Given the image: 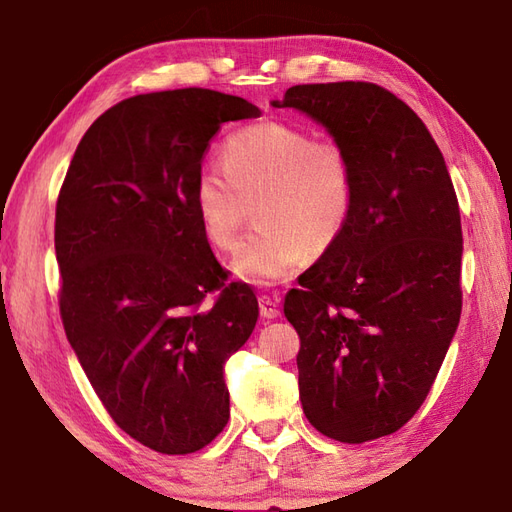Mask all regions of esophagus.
I'll use <instances>...</instances> for the list:
<instances>
[{"label": "esophagus", "instance_id": "esophagus-1", "mask_svg": "<svg viewBox=\"0 0 512 512\" xmlns=\"http://www.w3.org/2000/svg\"><path fill=\"white\" fill-rule=\"evenodd\" d=\"M259 311L264 318H277L280 316V300L271 296H259Z\"/></svg>", "mask_w": 512, "mask_h": 512}]
</instances>
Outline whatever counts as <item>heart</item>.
Masks as SVG:
<instances>
[{"label":"heart","instance_id":"heart-1","mask_svg":"<svg viewBox=\"0 0 512 512\" xmlns=\"http://www.w3.org/2000/svg\"><path fill=\"white\" fill-rule=\"evenodd\" d=\"M221 164L196 173L194 205L207 241L239 244L250 203L259 230L235 257V271L259 284L280 282L341 239L357 205V169L332 137L284 121L239 128L221 146Z\"/></svg>","mask_w":512,"mask_h":512}]
</instances>
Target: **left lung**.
<instances>
[{"label":"left lung","mask_w":512,"mask_h":512,"mask_svg":"<svg viewBox=\"0 0 512 512\" xmlns=\"http://www.w3.org/2000/svg\"><path fill=\"white\" fill-rule=\"evenodd\" d=\"M273 106L320 121L357 169L350 225L298 277L284 316L300 336L307 420L339 443H366L413 418L452 343L463 307L458 198L427 126L381 85H293Z\"/></svg>","instance_id":"1"}]
</instances>
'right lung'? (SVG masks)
<instances>
[{"instance_id":"1","label":"right lung","mask_w":512,"mask_h":512,"mask_svg":"<svg viewBox=\"0 0 512 512\" xmlns=\"http://www.w3.org/2000/svg\"><path fill=\"white\" fill-rule=\"evenodd\" d=\"M205 88L137 94L94 121L56 203L67 341L110 418L160 454L210 445L230 418L223 366L253 334L250 284L228 282L194 205L225 121L259 117Z\"/></svg>"}]
</instances>
